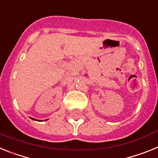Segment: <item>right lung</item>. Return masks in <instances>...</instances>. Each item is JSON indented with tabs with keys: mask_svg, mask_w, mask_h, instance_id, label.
I'll return each instance as SVG.
<instances>
[{
	"mask_svg": "<svg viewBox=\"0 0 158 158\" xmlns=\"http://www.w3.org/2000/svg\"><path fill=\"white\" fill-rule=\"evenodd\" d=\"M32 119H34V118H32Z\"/></svg>",
	"mask_w": 158,
	"mask_h": 158,
	"instance_id": "1",
	"label": "right lung"
}]
</instances>
